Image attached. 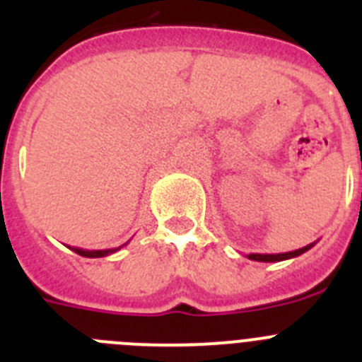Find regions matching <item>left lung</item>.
<instances>
[{"mask_svg":"<svg viewBox=\"0 0 362 362\" xmlns=\"http://www.w3.org/2000/svg\"><path fill=\"white\" fill-rule=\"evenodd\" d=\"M315 243H310V245L303 246V248H299V250L284 252V254H248L246 257L252 259V261H261V263H277V261H286V259H293L297 257V255L305 254V252H308Z\"/></svg>","mask_w":362,"mask_h":362,"instance_id":"1","label":"left lung"}]
</instances>
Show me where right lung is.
<instances>
[{
  "label": "right lung",
  "instance_id": "1",
  "mask_svg": "<svg viewBox=\"0 0 362 362\" xmlns=\"http://www.w3.org/2000/svg\"><path fill=\"white\" fill-rule=\"evenodd\" d=\"M124 245H127V243H124ZM69 248H70V246H69ZM119 248H121V246H117V248H108V250H83V248H76V246H72L70 250L76 252V254H79V255H83V257L94 259V257H107V255L114 254V252H117Z\"/></svg>",
  "mask_w": 362,
  "mask_h": 362
}]
</instances>
